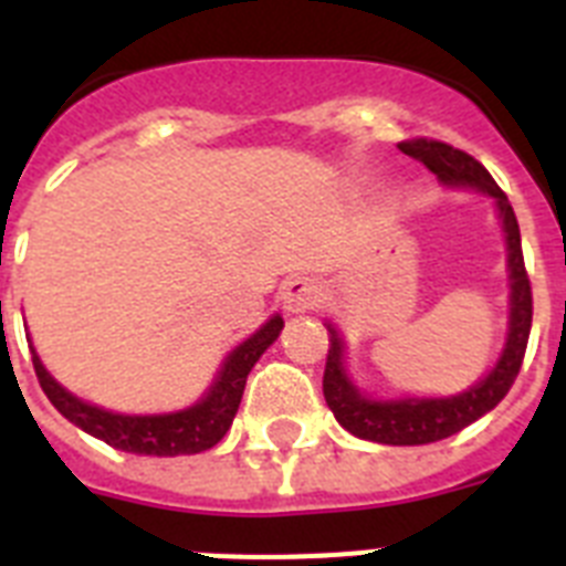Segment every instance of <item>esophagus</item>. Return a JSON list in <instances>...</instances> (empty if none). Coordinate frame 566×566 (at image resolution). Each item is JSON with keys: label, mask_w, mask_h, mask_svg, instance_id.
I'll return each mask as SVG.
<instances>
[{"label": "esophagus", "mask_w": 566, "mask_h": 566, "mask_svg": "<svg viewBox=\"0 0 566 566\" xmlns=\"http://www.w3.org/2000/svg\"><path fill=\"white\" fill-rule=\"evenodd\" d=\"M323 292L317 286L315 280L308 277H294L289 280L286 289H283V308L297 315V312H308V308H315L321 303Z\"/></svg>", "instance_id": "obj_1"}]
</instances>
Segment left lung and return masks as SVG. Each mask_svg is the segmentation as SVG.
Listing matches in <instances>:
<instances>
[{
	"mask_svg": "<svg viewBox=\"0 0 566 566\" xmlns=\"http://www.w3.org/2000/svg\"><path fill=\"white\" fill-rule=\"evenodd\" d=\"M400 151L421 159L423 166L438 174V180L447 182V186H472L495 197L501 220H504L506 245H510V280H513L510 337H506L504 355L481 384H475L461 395H452V398H364L343 371V343L329 326V352H326V369H323V398L335 412L337 423L343 429H349L352 434H357V438H364V441L418 447V443L443 441L449 434L461 432L463 427L475 423L481 415H486L504 400L510 386L518 378L521 364H524L530 326H533V289H530V274H526L524 251H521L518 220H515L513 206L499 188V182L492 180V174L475 157H470L455 145L441 143V139H407V143H400Z\"/></svg>",
	"mask_w": 566,
	"mask_h": 566,
	"instance_id": "obj_1",
	"label": "left lung"
}]
</instances>
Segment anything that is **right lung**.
I'll list each match as a JSON object with an SVG mask.
<instances>
[{"mask_svg": "<svg viewBox=\"0 0 566 566\" xmlns=\"http://www.w3.org/2000/svg\"><path fill=\"white\" fill-rule=\"evenodd\" d=\"M280 329H283V317L274 315L226 357L223 369L217 375L214 386L206 392V398L197 400L195 407L168 415H117L91 407L85 400L65 392L48 375L36 352H33V371H36L42 392L48 395L53 407L60 409L67 421L105 441L108 447L137 452V455H195V452L211 449L214 443L223 441V434L229 432L231 421H234L240 398H243L251 366L258 364L260 355L277 340Z\"/></svg>", "mask_w": 566, "mask_h": 566, "instance_id": "obj_1", "label": "right lung"}]
</instances>
